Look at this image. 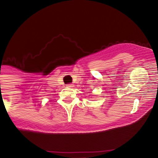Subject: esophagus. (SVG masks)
I'll return each instance as SVG.
<instances>
[{"instance_id": "obj_1", "label": "esophagus", "mask_w": 158, "mask_h": 158, "mask_svg": "<svg viewBox=\"0 0 158 158\" xmlns=\"http://www.w3.org/2000/svg\"><path fill=\"white\" fill-rule=\"evenodd\" d=\"M73 84H67V87H73Z\"/></svg>"}]
</instances>
